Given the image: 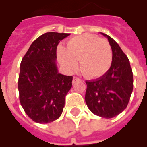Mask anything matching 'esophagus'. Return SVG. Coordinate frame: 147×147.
<instances>
[{
	"mask_svg": "<svg viewBox=\"0 0 147 147\" xmlns=\"http://www.w3.org/2000/svg\"><path fill=\"white\" fill-rule=\"evenodd\" d=\"M79 81H81V79H80V78H78V77H73L72 83H73V84H75V83L78 82H79Z\"/></svg>",
	"mask_w": 147,
	"mask_h": 147,
	"instance_id": "34e87169",
	"label": "esophagus"
}]
</instances>
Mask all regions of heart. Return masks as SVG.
Instances as JSON below:
<instances>
[{"mask_svg":"<svg viewBox=\"0 0 147 147\" xmlns=\"http://www.w3.org/2000/svg\"><path fill=\"white\" fill-rule=\"evenodd\" d=\"M57 56L60 64L70 73L78 69L80 60L81 71L88 78L103 76L112 63V51L108 42L88 33L71 38L67 42V49L59 46Z\"/></svg>","mask_w":147,"mask_h":147,"instance_id":"b5f03b06","label":"heart"}]
</instances>
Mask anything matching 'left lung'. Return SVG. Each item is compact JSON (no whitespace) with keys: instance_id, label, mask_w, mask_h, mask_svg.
Wrapping results in <instances>:
<instances>
[{"instance_id":"left-lung-1","label":"left lung","mask_w":147,"mask_h":147,"mask_svg":"<svg viewBox=\"0 0 147 147\" xmlns=\"http://www.w3.org/2000/svg\"><path fill=\"white\" fill-rule=\"evenodd\" d=\"M107 38L112 49L111 68L95 80L86 81L85 102L91 111L101 117L112 118L125 109L134 87L132 69L127 55L111 36Z\"/></svg>"}]
</instances>
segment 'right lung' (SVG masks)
<instances>
[{
    "label": "right lung",
    "mask_w": 147,
    "mask_h": 147,
    "mask_svg": "<svg viewBox=\"0 0 147 147\" xmlns=\"http://www.w3.org/2000/svg\"><path fill=\"white\" fill-rule=\"evenodd\" d=\"M69 33L49 32L33 41L22 59L18 79L20 101L30 118L39 123L57 120L62 113L72 76L59 73L56 49Z\"/></svg>",
    "instance_id": "add662e5"
}]
</instances>
